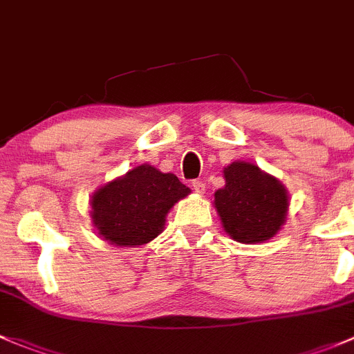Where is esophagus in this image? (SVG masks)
<instances>
[{"mask_svg":"<svg viewBox=\"0 0 354 354\" xmlns=\"http://www.w3.org/2000/svg\"><path fill=\"white\" fill-rule=\"evenodd\" d=\"M192 187H194L195 194H198V195H202L205 192V183H204V181H201V180H195L194 183H192Z\"/></svg>","mask_w":354,"mask_h":354,"instance_id":"1","label":"esophagus"}]
</instances>
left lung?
Masks as SVG:
<instances>
[{
	"mask_svg": "<svg viewBox=\"0 0 354 354\" xmlns=\"http://www.w3.org/2000/svg\"><path fill=\"white\" fill-rule=\"evenodd\" d=\"M225 187L214 192V207L225 232L240 243L273 239L289 214L287 188L256 164L235 160L223 167Z\"/></svg>",
	"mask_w": 354,
	"mask_h": 354,
	"instance_id": "1",
	"label": "left lung"
}]
</instances>
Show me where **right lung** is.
<instances>
[{
  "mask_svg": "<svg viewBox=\"0 0 354 354\" xmlns=\"http://www.w3.org/2000/svg\"><path fill=\"white\" fill-rule=\"evenodd\" d=\"M187 195L190 188L176 174L142 164L91 195V223L111 245H145L162 233L167 212Z\"/></svg>",
  "mask_w": 354,
  "mask_h": 354,
  "instance_id": "obj_1",
  "label": "right lung"
}]
</instances>
